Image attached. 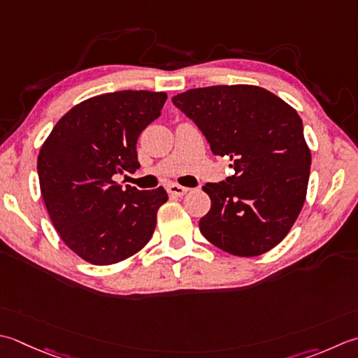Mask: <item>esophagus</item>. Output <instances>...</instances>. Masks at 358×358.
Here are the masks:
<instances>
[{"mask_svg": "<svg viewBox=\"0 0 358 358\" xmlns=\"http://www.w3.org/2000/svg\"><path fill=\"white\" fill-rule=\"evenodd\" d=\"M189 191L187 187L185 186H180V185H171L169 187H167V192H169L171 195H175V197H183V195Z\"/></svg>", "mask_w": 358, "mask_h": 358, "instance_id": "34e87169", "label": "esophagus"}]
</instances>
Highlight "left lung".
Listing matches in <instances>:
<instances>
[{
    "instance_id": "obj_1",
    "label": "left lung",
    "mask_w": 358,
    "mask_h": 358,
    "mask_svg": "<svg viewBox=\"0 0 358 358\" xmlns=\"http://www.w3.org/2000/svg\"><path fill=\"white\" fill-rule=\"evenodd\" d=\"M233 177L203 186L211 209L200 231L217 248L253 257L275 248L303 209L312 155L296 110L256 85H215L172 97Z\"/></svg>"
}]
</instances>
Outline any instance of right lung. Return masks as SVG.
Returning <instances> with one entry per match:
<instances>
[{
	"instance_id": "add662e5",
	"label": "right lung",
	"mask_w": 358,
	"mask_h": 358,
	"mask_svg": "<svg viewBox=\"0 0 358 358\" xmlns=\"http://www.w3.org/2000/svg\"><path fill=\"white\" fill-rule=\"evenodd\" d=\"M167 94L124 90L77 103L38 153L40 191L60 239L83 261L117 264L152 239L163 187L138 191L116 181L135 172L136 141L161 115Z\"/></svg>"
}]
</instances>
